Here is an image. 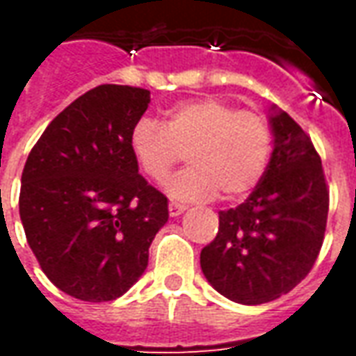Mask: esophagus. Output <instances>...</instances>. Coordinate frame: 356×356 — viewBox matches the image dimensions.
Instances as JSON below:
<instances>
[{
	"label": "esophagus",
	"instance_id": "obj_1",
	"mask_svg": "<svg viewBox=\"0 0 356 356\" xmlns=\"http://www.w3.org/2000/svg\"><path fill=\"white\" fill-rule=\"evenodd\" d=\"M170 216L171 217H179L181 213H185L186 211V206H183V204H175V202H171L170 204Z\"/></svg>",
	"mask_w": 356,
	"mask_h": 356
}]
</instances>
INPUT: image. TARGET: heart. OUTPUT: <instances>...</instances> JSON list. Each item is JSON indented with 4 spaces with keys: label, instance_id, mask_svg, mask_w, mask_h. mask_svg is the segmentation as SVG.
I'll use <instances>...</instances> for the list:
<instances>
[{
    "label": "heart",
    "instance_id": "b5f03b06",
    "mask_svg": "<svg viewBox=\"0 0 356 356\" xmlns=\"http://www.w3.org/2000/svg\"><path fill=\"white\" fill-rule=\"evenodd\" d=\"M129 148L140 171L154 183L170 177L186 154L191 168L165 185L173 200H238L267 171L273 131L259 112L238 110L217 97L183 101L168 110L160 127L140 118L129 133Z\"/></svg>",
    "mask_w": 356,
    "mask_h": 356
}]
</instances>
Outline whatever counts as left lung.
<instances>
[{"mask_svg": "<svg viewBox=\"0 0 356 356\" xmlns=\"http://www.w3.org/2000/svg\"><path fill=\"white\" fill-rule=\"evenodd\" d=\"M273 154L263 179L238 208L219 211L216 240L200 267L221 296L261 305L293 290L321 252L328 188L321 156L284 110L270 106Z\"/></svg>", "mask_w": 356, "mask_h": 356, "instance_id": "obj_1", "label": "left lung"}]
</instances>
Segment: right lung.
<instances>
[{"label":"right lung","instance_id":"1","mask_svg":"<svg viewBox=\"0 0 356 356\" xmlns=\"http://www.w3.org/2000/svg\"><path fill=\"white\" fill-rule=\"evenodd\" d=\"M148 102V89H91L47 125L22 171L28 244L51 282L81 301L124 296L170 217L168 198L139 175L129 148Z\"/></svg>","mask_w":356,"mask_h":356}]
</instances>
